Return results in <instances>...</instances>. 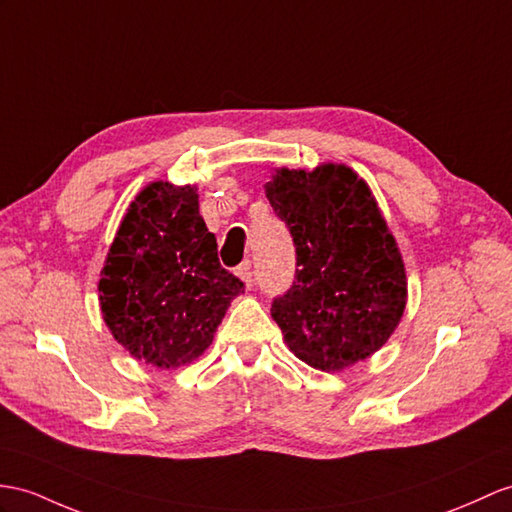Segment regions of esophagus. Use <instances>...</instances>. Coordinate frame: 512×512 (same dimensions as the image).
I'll return each instance as SVG.
<instances>
[{
    "instance_id": "obj_1",
    "label": "esophagus",
    "mask_w": 512,
    "mask_h": 512,
    "mask_svg": "<svg viewBox=\"0 0 512 512\" xmlns=\"http://www.w3.org/2000/svg\"><path fill=\"white\" fill-rule=\"evenodd\" d=\"M236 276H239L247 289H252L254 286V267H252V260H245V263L236 269Z\"/></svg>"
}]
</instances>
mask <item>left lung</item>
<instances>
[{
	"mask_svg": "<svg viewBox=\"0 0 512 512\" xmlns=\"http://www.w3.org/2000/svg\"><path fill=\"white\" fill-rule=\"evenodd\" d=\"M297 256L271 317L306 365L341 371L389 341L406 308L404 260L365 180L345 165L278 169L265 184Z\"/></svg>",
	"mask_w": 512,
	"mask_h": 512,
	"instance_id": "obj_1",
	"label": "left lung"
}]
</instances>
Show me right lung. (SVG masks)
<instances>
[{
  "instance_id": "1",
  "label": "right lung",
  "mask_w": 512,
  "mask_h": 512,
  "mask_svg": "<svg viewBox=\"0 0 512 512\" xmlns=\"http://www.w3.org/2000/svg\"><path fill=\"white\" fill-rule=\"evenodd\" d=\"M97 289L115 341L136 360L176 369L208 350L245 284L221 267L195 186L158 180L130 204Z\"/></svg>"
}]
</instances>
